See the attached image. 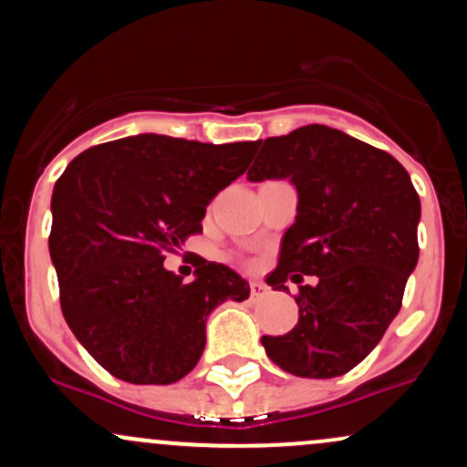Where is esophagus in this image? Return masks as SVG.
Instances as JSON below:
<instances>
[{
    "label": "esophagus",
    "instance_id": "esophagus-1",
    "mask_svg": "<svg viewBox=\"0 0 467 467\" xmlns=\"http://www.w3.org/2000/svg\"><path fill=\"white\" fill-rule=\"evenodd\" d=\"M265 292H268V285L264 281H250V295H253V299L265 296Z\"/></svg>",
    "mask_w": 467,
    "mask_h": 467
}]
</instances>
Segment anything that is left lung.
<instances>
[{"mask_svg":"<svg viewBox=\"0 0 467 467\" xmlns=\"http://www.w3.org/2000/svg\"><path fill=\"white\" fill-rule=\"evenodd\" d=\"M250 182L288 179L296 217L281 239L273 290L299 285V321L284 337H261L270 361L295 377L346 375L372 352L401 310L417 268L421 202L406 168L388 152L310 124L257 141Z\"/></svg>","mask_w":467,"mask_h":467,"instance_id":"1","label":"left lung"}]
</instances>
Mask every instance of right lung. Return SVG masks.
Here are the masks:
<instances>
[{"label": "right lung", "mask_w": 467, "mask_h": 467, "mask_svg": "<svg viewBox=\"0 0 467 467\" xmlns=\"http://www.w3.org/2000/svg\"><path fill=\"white\" fill-rule=\"evenodd\" d=\"M254 146L143 132L88 148L57 179L48 250L61 312L112 377L179 381L202 357L210 312L248 299V281L228 265L202 259L183 284L163 259L202 230L206 206L244 175Z\"/></svg>", "instance_id": "right-lung-1"}]
</instances>
